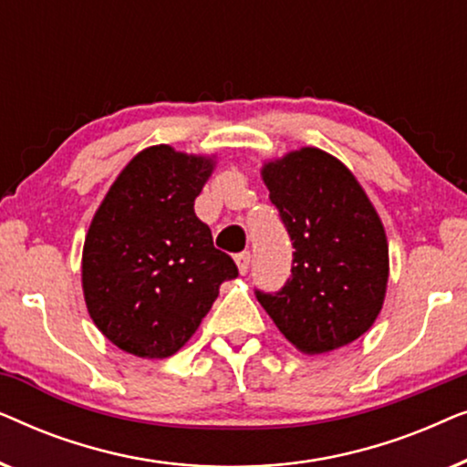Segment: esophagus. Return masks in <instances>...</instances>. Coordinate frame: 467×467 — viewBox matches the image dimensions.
Segmentation results:
<instances>
[{
  "label": "esophagus",
  "mask_w": 467,
  "mask_h": 467,
  "mask_svg": "<svg viewBox=\"0 0 467 467\" xmlns=\"http://www.w3.org/2000/svg\"><path fill=\"white\" fill-rule=\"evenodd\" d=\"M235 264H238L240 274H246L248 267H251V253L244 251V253L235 254Z\"/></svg>",
  "instance_id": "esophagus-1"
}]
</instances>
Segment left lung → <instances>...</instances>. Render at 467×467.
Listing matches in <instances>:
<instances>
[{
  "mask_svg": "<svg viewBox=\"0 0 467 467\" xmlns=\"http://www.w3.org/2000/svg\"><path fill=\"white\" fill-rule=\"evenodd\" d=\"M293 242L291 278L254 291L293 347L321 355L366 334L385 302L389 246L366 191L321 149L293 150L261 170Z\"/></svg>",
  "mask_w": 467,
  "mask_h": 467,
  "instance_id": "obj_1",
  "label": "left lung"
}]
</instances>
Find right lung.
Wrapping results in <instances>:
<instances>
[{"label": "right lung", "mask_w": 467, "mask_h": 467, "mask_svg": "<svg viewBox=\"0 0 467 467\" xmlns=\"http://www.w3.org/2000/svg\"><path fill=\"white\" fill-rule=\"evenodd\" d=\"M214 161L168 144L138 152L95 213L82 248V291L93 323L120 350L165 359L181 350L238 276L195 216Z\"/></svg>", "instance_id": "right-lung-1"}]
</instances>
